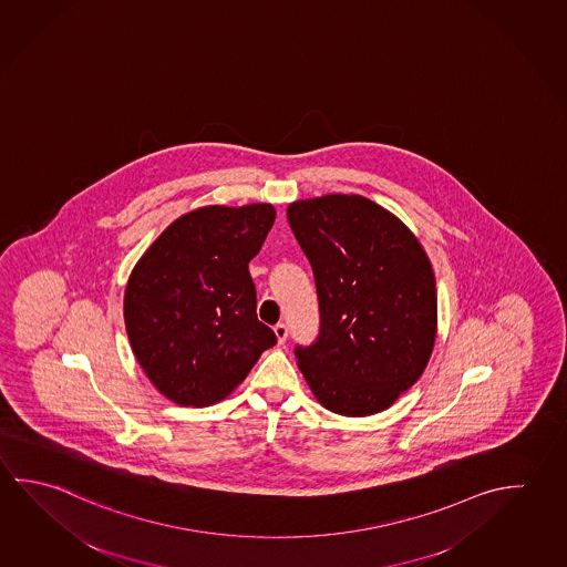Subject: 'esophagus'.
<instances>
[{"instance_id": "obj_1", "label": "esophagus", "mask_w": 567, "mask_h": 567, "mask_svg": "<svg viewBox=\"0 0 567 567\" xmlns=\"http://www.w3.org/2000/svg\"><path fill=\"white\" fill-rule=\"evenodd\" d=\"M275 334H277V340H279V344H285V342H287L288 337L287 324H282V322H279V324L275 327Z\"/></svg>"}]
</instances>
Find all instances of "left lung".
I'll list each match as a JSON object with an SVG mask.
<instances>
[{
	"label": "left lung",
	"instance_id": "8db88e82",
	"mask_svg": "<svg viewBox=\"0 0 567 567\" xmlns=\"http://www.w3.org/2000/svg\"><path fill=\"white\" fill-rule=\"evenodd\" d=\"M290 229L317 282L320 330L295 348L322 406L368 416L422 377L436 340V279L412 230L360 195L295 200Z\"/></svg>",
	"mask_w": 567,
	"mask_h": 567
}]
</instances>
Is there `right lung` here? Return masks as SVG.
<instances>
[{"mask_svg": "<svg viewBox=\"0 0 567 567\" xmlns=\"http://www.w3.org/2000/svg\"><path fill=\"white\" fill-rule=\"evenodd\" d=\"M275 217L267 203L190 210L131 272L123 315L133 354L153 386L181 406L219 402L277 344L257 318L249 272Z\"/></svg>", "mask_w": 567, "mask_h": 567, "instance_id": "1", "label": "right lung"}]
</instances>
